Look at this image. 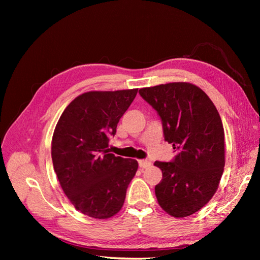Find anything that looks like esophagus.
<instances>
[{
    "label": "esophagus",
    "mask_w": 260,
    "mask_h": 260,
    "mask_svg": "<svg viewBox=\"0 0 260 260\" xmlns=\"http://www.w3.org/2000/svg\"><path fill=\"white\" fill-rule=\"evenodd\" d=\"M139 164H140V168L146 169V168H148V167H151L152 163H151L150 161H147V159H140Z\"/></svg>",
    "instance_id": "obj_1"
}]
</instances>
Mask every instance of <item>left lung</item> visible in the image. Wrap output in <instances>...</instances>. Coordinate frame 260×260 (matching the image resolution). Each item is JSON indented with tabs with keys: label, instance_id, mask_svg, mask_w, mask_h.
<instances>
[{
	"label": "left lung",
	"instance_id": "1",
	"mask_svg": "<svg viewBox=\"0 0 260 260\" xmlns=\"http://www.w3.org/2000/svg\"><path fill=\"white\" fill-rule=\"evenodd\" d=\"M140 95L158 113L165 141L180 153L162 170L157 202L174 218L196 213L211 200L223 173L224 131L217 108L201 88L169 82L141 88Z\"/></svg>",
	"mask_w": 260,
	"mask_h": 260
}]
</instances>
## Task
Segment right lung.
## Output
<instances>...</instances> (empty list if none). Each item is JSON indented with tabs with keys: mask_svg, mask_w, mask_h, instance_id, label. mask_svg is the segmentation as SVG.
<instances>
[{
	"mask_svg": "<svg viewBox=\"0 0 260 260\" xmlns=\"http://www.w3.org/2000/svg\"><path fill=\"white\" fill-rule=\"evenodd\" d=\"M137 90L81 93L66 107L54 128V172L69 201L88 217L108 219L118 213L139 169L136 159L115 156L108 148Z\"/></svg>",
	"mask_w": 260,
	"mask_h": 260,
	"instance_id": "add662e5",
	"label": "right lung"
}]
</instances>
